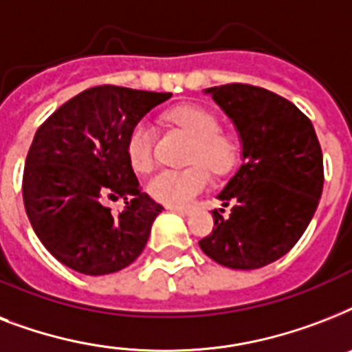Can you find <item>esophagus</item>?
I'll return each mask as SVG.
<instances>
[{"mask_svg":"<svg viewBox=\"0 0 352 352\" xmlns=\"http://www.w3.org/2000/svg\"><path fill=\"white\" fill-rule=\"evenodd\" d=\"M168 210H171V212H177V214H182V215H188L190 212H192V208H188V206H166Z\"/></svg>","mask_w":352,"mask_h":352,"instance_id":"1","label":"esophagus"}]
</instances>
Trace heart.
Returning a JSON list of instances; mask_svg holds the SVG:
<instances>
[{
    "mask_svg": "<svg viewBox=\"0 0 352 352\" xmlns=\"http://www.w3.org/2000/svg\"><path fill=\"white\" fill-rule=\"evenodd\" d=\"M168 118L193 138L188 160L195 164L184 170H159L148 181V192L160 203L184 206L208 186L210 171L206 166L208 165L217 175L228 173L239 160L241 146L234 135L221 131L219 118L206 107H175ZM126 153L133 170L146 171L151 168L153 126L146 118L131 127L126 140Z\"/></svg>",
    "mask_w": 352,
    "mask_h": 352,
    "instance_id": "obj_1",
    "label": "heart"
}]
</instances>
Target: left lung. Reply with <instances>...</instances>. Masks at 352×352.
Wrapping results in <instances>:
<instances>
[{"label": "left lung", "mask_w": 352, "mask_h": 352, "mask_svg": "<svg viewBox=\"0 0 352 352\" xmlns=\"http://www.w3.org/2000/svg\"><path fill=\"white\" fill-rule=\"evenodd\" d=\"M206 93L237 127L243 164L217 195L223 206L232 204L230 215L214 210V230L199 246L223 267H267L300 241L316 212L322 146L309 117L272 91L226 84Z\"/></svg>", "instance_id": "8db88e82"}]
</instances>
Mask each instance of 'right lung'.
<instances>
[{
  "instance_id": "1",
  "label": "right lung",
  "mask_w": 352,
  "mask_h": 352,
  "mask_svg": "<svg viewBox=\"0 0 352 352\" xmlns=\"http://www.w3.org/2000/svg\"><path fill=\"white\" fill-rule=\"evenodd\" d=\"M170 96L96 85L38 127L25 160V212L38 239L65 267L104 276L142 254L162 206L142 193L126 140L131 127ZM120 197L126 208L115 216L103 201Z\"/></svg>"
}]
</instances>
